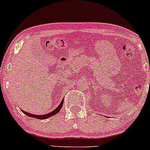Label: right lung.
<instances>
[{
  "label": "right lung",
  "mask_w": 150,
  "mask_h": 150,
  "mask_svg": "<svg viewBox=\"0 0 150 150\" xmlns=\"http://www.w3.org/2000/svg\"><path fill=\"white\" fill-rule=\"evenodd\" d=\"M63 103H64V99L62 100L60 105H59L58 106V107L56 108L54 110H53L52 112H50V113H48V114H44V115H35V114H29V113H28V112L24 111V110H21L23 111V114H25V115H27L28 117H33V118L38 119V120H45V119L49 118V117H53V115H56V114H58V113L60 111L61 108H62Z\"/></svg>",
  "instance_id": "right-lung-1"
}]
</instances>
